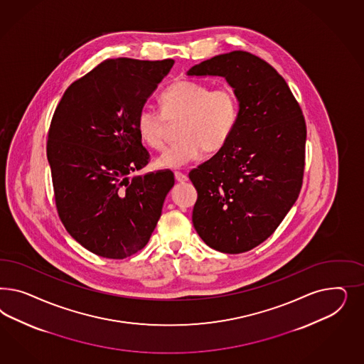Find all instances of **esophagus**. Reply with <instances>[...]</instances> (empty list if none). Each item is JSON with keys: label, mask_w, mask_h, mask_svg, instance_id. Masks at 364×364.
Segmentation results:
<instances>
[{"label": "esophagus", "mask_w": 364, "mask_h": 364, "mask_svg": "<svg viewBox=\"0 0 364 364\" xmlns=\"http://www.w3.org/2000/svg\"><path fill=\"white\" fill-rule=\"evenodd\" d=\"M175 178H176L178 183H186V181H188L187 175H184L181 172H175Z\"/></svg>", "instance_id": "34e87169"}]
</instances>
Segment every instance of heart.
<instances>
[{"instance_id": "1", "label": "heart", "mask_w": 364, "mask_h": 364, "mask_svg": "<svg viewBox=\"0 0 364 364\" xmlns=\"http://www.w3.org/2000/svg\"><path fill=\"white\" fill-rule=\"evenodd\" d=\"M161 113L151 107H143L136 116V131L143 143L154 149L164 145V119H181L177 143L169 145L156 159V166L176 169L201 157L204 149H221L240 117L237 95L227 87L210 89L207 84L178 80L160 93Z\"/></svg>"}]
</instances>
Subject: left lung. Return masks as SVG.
Instances as JSON below:
<instances>
[{
    "label": "left lung",
    "instance_id": "8db88e82",
    "mask_svg": "<svg viewBox=\"0 0 364 364\" xmlns=\"http://www.w3.org/2000/svg\"><path fill=\"white\" fill-rule=\"evenodd\" d=\"M188 76H220L240 102L231 139L189 172L198 191L192 223L210 248L242 254L267 240L295 204L303 183L306 122L286 80L242 50L215 55Z\"/></svg>",
    "mask_w": 364,
    "mask_h": 364
}]
</instances>
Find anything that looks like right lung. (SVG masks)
I'll use <instances>...</instances> for the list:
<instances>
[{
	"mask_svg": "<svg viewBox=\"0 0 364 364\" xmlns=\"http://www.w3.org/2000/svg\"><path fill=\"white\" fill-rule=\"evenodd\" d=\"M175 61L105 60L66 89L48 133L55 207L90 252L125 259L143 250L175 184L171 171L128 177L148 164L136 116Z\"/></svg>",
	"mask_w": 364,
	"mask_h": 364,
	"instance_id": "right-lung-1",
	"label": "right lung"
}]
</instances>
